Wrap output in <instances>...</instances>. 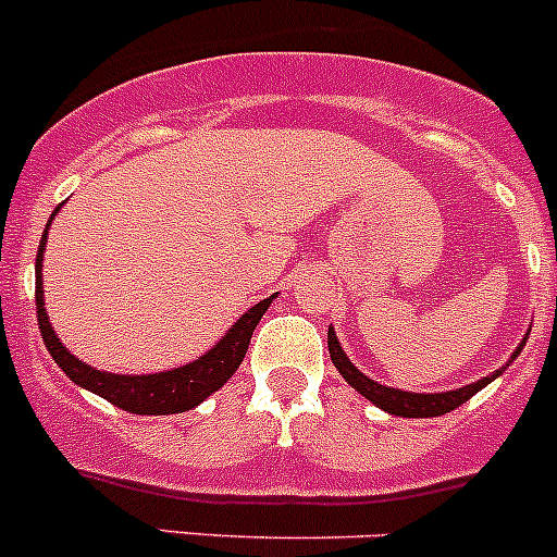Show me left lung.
Wrapping results in <instances>:
<instances>
[{
	"instance_id": "left-lung-1",
	"label": "left lung",
	"mask_w": 557,
	"mask_h": 557,
	"mask_svg": "<svg viewBox=\"0 0 557 557\" xmlns=\"http://www.w3.org/2000/svg\"><path fill=\"white\" fill-rule=\"evenodd\" d=\"M522 347H525V338H522V344L517 347V352L511 355V361L517 358V355L522 352ZM327 349H331V361L333 367L342 372V377L347 380L349 385H352L358 394L367 396L372 405H377L380 410L391 412V416H401V418H434V416H446V412H451L454 407L465 405V401L470 399V396L479 394L484 385H490L492 380L500 377L503 372H506V367L511 361L506 363V367H500L497 372H492L490 377L479 380V383H470L465 385V388H457V391H443V394H410V391H399V388H388V385H380L377 380L367 377V374L361 372L358 367H352L349 363V358L344 355L342 344H338L336 338V331L333 327H327Z\"/></svg>"
}]
</instances>
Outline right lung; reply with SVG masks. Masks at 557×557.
<instances>
[{"mask_svg":"<svg viewBox=\"0 0 557 557\" xmlns=\"http://www.w3.org/2000/svg\"><path fill=\"white\" fill-rule=\"evenodd\" d=\"M57 210L51 213V219L57 215ZM51 219L49 224H46L44 237H40V248H37L35 259L37 325H40V336H44L46 349H49L51 358L57 361V367H60L73 383L92 391V394L103 396L106 401H111V405L120 407V410L125 412H136V416H172V412H185L190 410V407L202 405L210 394H215V391L237 372V367H240L243 358H246L253 327L259 325V320H262V314L268 311V306L273 304L275 295H270V298L251 306V309L230 327V333H226L219 344H213V349H208L199 361L185 363V367L172 369V372L111 374L87 367L84 361H78L76 355L67 352L65 344L57 338L54 327H51L44 304V251L46 240H49Z\"/></svg>","mask_w":557,"mask_h":557,"instance_id":"1","label":"right lung"}]
</instances>
